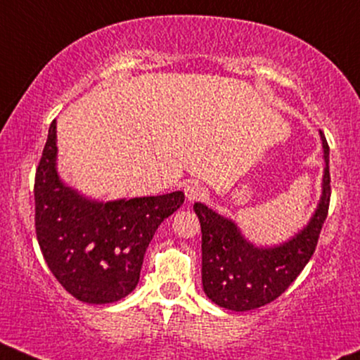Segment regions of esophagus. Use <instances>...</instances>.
I'll return each mask as SVG.
<instances>
[{"instance_id": "obj_1", "label": "esophagus", "mask_w": 360, "mask_h": 360, "mask_svg": "<svg viewBox=\"0 0 360 360\" xmlns=\"http://www.w3.org/2000/svg\"><path fill=\"white\" fill-rule=\"evenodd\" d=\"M184 194H186V198H188V201H198V199L206 198L207 191H206V188H202L201 184L191 183L184 188Z\"/></svg>"}]
</instances>
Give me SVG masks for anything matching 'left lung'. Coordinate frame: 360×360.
<instances>
[{
  "instance_id": "left-lung-1",
  "label": "left lung",
  "mask_w": 360,
  "mask_h": 360,
  "mask_svg": "<svg viewBox=\"0 0 360 360\" xmlns=\"http://www.w3.org/2000/svg\"><path fill=\"white\" fill-rule=\"evenodd\" d=\"M319 134L326 162L319 202L307 224L284 243L252 244L231 217L194 204L202 233V288L219 307L245 312L266 306L292 284L312 257L330 199L329 146L322 131Z\"/></svg>"
}]
</instances>
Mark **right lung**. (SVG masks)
<instances>
[{"label": "right lung", "instance_id": "add662e5", "mask_svg": "<svg viewBox=\"0 0 360 360\" xmlns=\"http://www.w3.org/2000/svg\"><path fill=\"white\" fill-rule=\"evenodd\" d=\"M183 202V191L115 201L81 194L59 176L56 120L49 126L34 179L36 236L49 271L78 301L133 292L154 233Z\"/></svg>", "mask_w": 360, "mask_h": 360}]
</instances>
